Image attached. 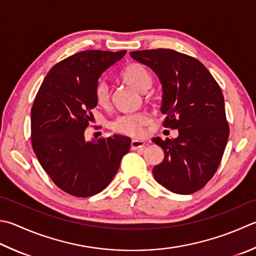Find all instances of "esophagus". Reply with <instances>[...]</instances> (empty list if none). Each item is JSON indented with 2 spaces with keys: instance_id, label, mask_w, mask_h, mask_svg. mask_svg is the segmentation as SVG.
Here are the masks:
<instances>
[{
  "instance_id": "34e87169",
  "label": "esophagus",
  "mask_w": 256,
  "mask_h": 256,
  "mask_svg": "<svg viewBox=\"0 0 256 256\" xmlns=\"http://www.w3.org/2000/svg\"><path fill=\"white\" fill-rule=\"evenodd\" d=\"M144 144H146V142L137 140V139H134V140H132V144H130V147H132V150H136V149L142 148Z\"/></svg>"
}]
</instances>
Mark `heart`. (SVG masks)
Here are the masks:
<instances>
[{
  "instance_id": "obj_1",
  "label": "heart",
  "mask_w": 256,
  "mask_h": 256,
  "mask_svg": "<svg viewBox=\"0 0 256 256\" xmlns=\"http://www.w3.org/2000/svg\"><path fill=\"white\" fill-rule=\"evenodd\" d=\"M120 79L122 82L132 86L139 92H146L152 84V76L150 71L140 64H130L124 66L120 72ZM96 102L100 107H107L110 100L108 84L104 81H99L94 88ZM149 116L144 112L128 114L119 116L112 124L114 132L126 134V136L138 138L144 134V127L149 122Z\"/></svg>"
}]
</instances>
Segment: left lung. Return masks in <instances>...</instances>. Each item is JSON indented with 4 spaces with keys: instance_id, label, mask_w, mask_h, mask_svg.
I'll list each match as a JSON object with an SVG mask.
<instances>
[{
    "instance_id": "8db88e82",
    "label": "left lung",
    "mask_w": 256,
    "mask_h": 256,
    "mask_svg": "<svg viewBox=\"0 0 256 256\" xmlns=\"http://www.w3.org/2000/svg\"><path fill=\"white\" fill-rule=\"evenodd\" d=\"M150 68L162 84L164 127L178 137L152 138L165 158L154 167L159 184L176 194H192L214 176L228 140L230 128L218 84L195 58L170 49L130 52Z\"/></svg>"
}]
</instances>
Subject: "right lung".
Returning <instances> with one entry per match:
<instances>
[{"label":"right lung","instance_id":"1","mask_svg":"<svg viewBox=\"0 0 256 256\" xmlns=\"http://www.w3.org/2000/svg\"><path fill=\"white\" fill-rule=\"evenodd\" d=\"M88 50L52 66L31 109V142L43 170L53 182L76 197L98 194L112 180L130 149L129 137L86 140L94 118V88L102 72L126 54Z\"/></svg>","mask_w":256,"mask_h":256}]
</instances>
